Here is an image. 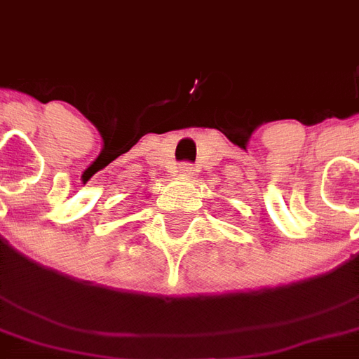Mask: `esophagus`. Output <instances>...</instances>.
I'll use <instances>...</instances> for the list:
<instances>
[{"mask_svg":"<svg viewBox=\"0 0 359 359\" xmlns=\"http://www.w3.org/2000/svg\"><path fill=\"white\" fill-rule=\"evenodd\" d=\"M192 171H194V167H192L190 163H182L179 167V172L180 175H184V177H190V175H192Z\"/></svg>","mask_w":359,"mask_h":359,"instance_id":"34e87169","label":"esophagus"}]
</instances>
